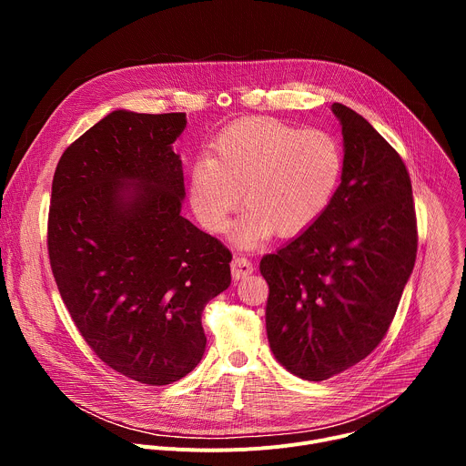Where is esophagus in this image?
I'll use <instances>...</instances> for the list:
<instances>
[{"label":"esophagus","instance_id":"1","mask_svg":"<svg viewBox=\"0 0 466 466\" xmlns=\"http://www.w3.org/2000/svg\"><path fill=\"white\" fill-rule=\"evenodd\" d=\"M230 271H232V277H234V280H239V279H245V277H248V275H252V271H254V265H252V261L250 259H247V258H234L232 259V263H230Z\"/></svg>","mask_w":466,"mask_h":466}]
</instances>
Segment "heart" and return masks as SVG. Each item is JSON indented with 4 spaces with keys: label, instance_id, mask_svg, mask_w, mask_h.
I'll use <instances>...</instances> for the list:
<instances>
[{
    "label": "heart",
    "instance_id": "obj_1",
    "mask_svg": "<svg viewBox=\"0 0 466 466\" xmlns=\"http://www.w3.org/2000/svg\"><path fill=\"white\" fill-rule=\"evenodd\" d=\"M341 173L343 153L328 132L250 117L221 130L208 157L191 164L189 203L207 230L221 234L243 198L232 239L248 248L273 232H306L331 203Z\"/></svg>",
    "mask_w": 466,
    "mask_h": 466
}]
</instances>
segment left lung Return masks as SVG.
<instances>
[{
  "instance_id": "1",
  "label": "left lung",
  "mask_w": 466,
  "mask_h": 466,
  "mask_svg": "<svg viewBox=\"0 0 466 466\" xmlns=\"http://www.w3.org/2000/svg\"><path fill=\"white\" fill-rule=\"evenodd\" d=\"M331 112L343 132L341 184L306 232L259 261L271 350L309 381L354 367L380 345L417 258L406 164L363 116L341 103Z\"/></svg>"
}]
</instances>
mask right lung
<instances>
[{
    "label": "right lung",
    "mask_w": 466,
    "mask_h": 466,
    "mask_svg": "<svg viewBox=\"0 0 466 466\" xmlns=\"http://www.w3.org/2000/svg\"><path fill=\"white\" fill-rule=\"evenodd\" d=\"M184 128V112L114 110L64 151L51 187L60 297L96 356L147 385L203 360V309L230 286V250L180 216Z\"/></svg>",
    "instance_id": "obj_1"
}]
</instances>
